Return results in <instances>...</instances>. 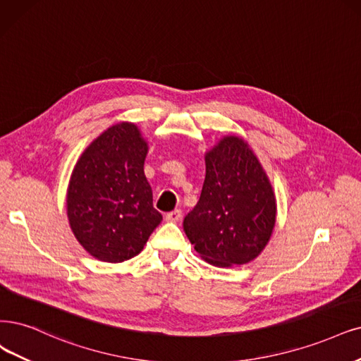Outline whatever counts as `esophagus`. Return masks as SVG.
Segmentation results:
<instances>
[{"label":"esophagus","instance_id":"1","mask_svg":"<svg viewBox=\"0 0 361 361\" xmlns=\"http://www.w3.org/2000/svg\"><path fill=\"white\" fill-rule=\"evenodd\" d=\"M180 219H181V211L180 209L171 211L165 216V220L169 221V223H177V221H180Z\"/></svg>","mask_w":361,"mask_h":361}]
</instances>
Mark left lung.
I'll list each match as a JSON object with an SVG mask.
<instances>
[{
	"label": "left lung",
	"mask_w": 361,
	"mask_h": 361,
	"mask_svg": "<svg viewBox=\"0 0 361 361\" xmlns=\"http://www.w3.org/2000/svg\"><path fill=\"white\" fill-rule=\"evenodd\" d=\"M276 199L248 142L224 135L205 152V181L183 228L196 252L217 268L255 260L268 245Z\"/></svg>",
	"instance_id": "left-lung-1"
}]
</instances>
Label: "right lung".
<instances>
[{"mask_svg":"<svg viewBox=\"0 0 361 361\" xmlns=\"http://www.w3.org/2000/svg\"><path fill=\"white\" fill-rule=\"evenodd\" d=\"M149 142L132 122L105 129L78 157L66 189V217L92 257L122 263L138 256L162 221L144 176Z\"/></svg>","mask_w":361,"mask_h":361,"instance_id":"right-lung-1","label":"right lung"}]
</instances>
